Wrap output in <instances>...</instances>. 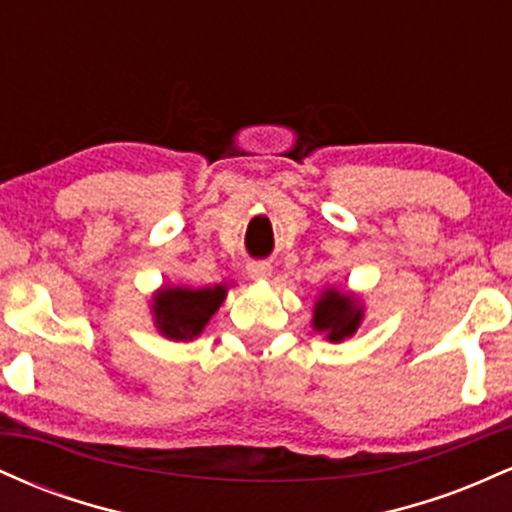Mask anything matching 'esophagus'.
<instances>
[{"mask_svg": "<svg viewBox=\"0 0 512 512\" xmlns=\"http://www.w3.org/2000/svg\"><path fill=\"white\" fill-rule=\"evenodd\" d=\"M248 274L252 279H267L269 274H272V264L264 262V260H255L248 264Z\"/></svg>", "mask_w": 512, "mask_h": 512, "instance_id": "obj_1", "label": "esophagus"}]
</instances>
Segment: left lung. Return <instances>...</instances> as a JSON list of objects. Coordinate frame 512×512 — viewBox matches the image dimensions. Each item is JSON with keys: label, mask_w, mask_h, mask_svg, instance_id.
<instances>
[{"label": "left lung", "mask_w": 512, "mask_h": 512, "mask_svg": "<svg viewBox=\"0 0 512 512\" xmlns=\"http://www.w3.org/2000/svg\"><path fill=\"white\" fill-rule=\"evenodd\" d=\"M361 322V310L349 296L339 291H325L315 305L313 327L317 332H327L330 342H342L344 337H351Z\"/></svg>", "instance_id": "obj_1"}]
</instances>
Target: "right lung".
Wrapping results in <instances>:
<instances>
[{
	"instance_id": "right-lung-1",
	"label": "right lung",
	"mask_w": 512,
	"mask_h": 512,
	"mask_svg": "<svg viewBox=\"0 0 512 512\" xmlns=\"http://www.w3.org/2000/svg\"><path fill=\"white\" fill-rule=\"evenodd\" d=\"M226 298L223 286L214 289H163L156 296V325L170 339H192Z\"/></svg>"
}]
</instances>
